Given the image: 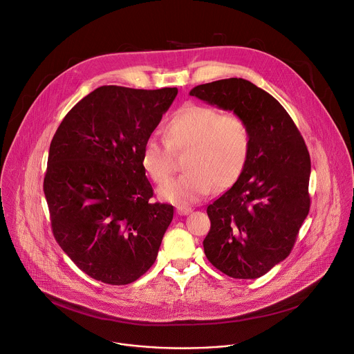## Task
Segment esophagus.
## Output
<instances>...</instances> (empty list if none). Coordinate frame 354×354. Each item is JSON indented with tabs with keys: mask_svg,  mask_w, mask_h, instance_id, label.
I'll return each mask as SVG.
<instances>
[{
	"mask_svg": "<svg viewBox=\"0 0 354 354\" xmlns=\"http://www.w3.org/2000/svg\"><path fill=\"white\" fill-rule=\"evenodd\" d=\"M176 212H178V215H187L192 212V208L180 205V207H176Z\"/></svg>",
	"mask_w": 354,
	"mask_h": 354,
	"instance_id": "1",
	"label": "esophagus"
}]
</instances>
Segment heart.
I'll return each mask as SVG.
<instances>
[{
	"label": "heart",
	"mask_w": 354,
	"mask_h": 354,
	"mask_svg": "<svg viewBox=\"0 0 354 354\" xmlns=\"http://www.w3.org/2000/svg\"><path fill=\"white\" fill-rule=\"evenodd\" d=\"M165 142L150 136L140 153L142 167L157 185L165 183L175 168L174 153L187 150L186 169L160 189V197L175 204H190L211 192L232 186L243 174L251 149L247 121L233 113L222 114L205 104H187L164 125Z\"/></svg>",
	"instance_id": "1"
}]
</instances>
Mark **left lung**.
I'll return each instance as SVG.
<instances>
[{
	"mask_svg": "<svg viewBox=\"0 0 354 354\" xmlns=\"http://www.w3.org/2000/svg\"><path fill=\"white\" fill-rule=\"evenodd\" d=\"M241 115L251 149L237 182L208 205L207 259L233 279H258L292 251L310 209V156L287 110L243 78H226L190 91Z\"/></svg>",
	"mask_w": 354,
	"mask_h": 354,
	"instance_id": "left-lung-1",
	"label": "left lung"
}]
</instances>
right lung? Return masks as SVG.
Segmentation results:
<instances>
[{
	"label": "right lung",
	"mask_w": 354,
	"mask_h": 354,
	"mask_svg": "<svg viewBox=\"0 0 354 354\" xmlns=\"http://www.w3.org/2000/svg\"><path fill=\"white\" fill-rule=\"evenodd\" d=\"M176 95V88L103 85L53 135L44 178L52 233L97 281L131 284L156 262L174 207L150 201L140 153Z\"/></svg>",
	"instance_id": "add662e5"
}]
</instances>
